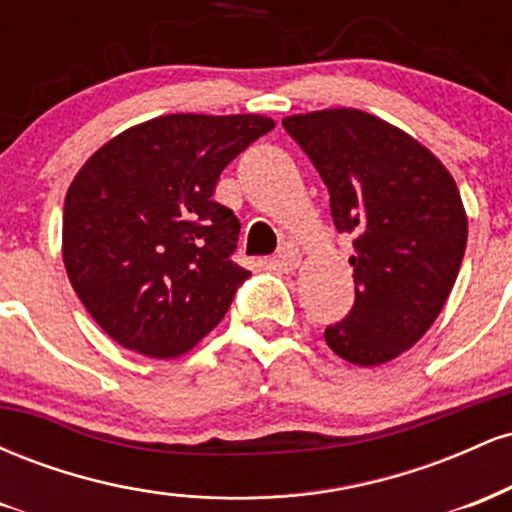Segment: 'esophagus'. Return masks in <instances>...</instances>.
Segmentation results:
<instances>
[{
    "label": "esophagus",
    "instance_id": "esophagus-1",
    "mask_svg": "<svg viewBox=\"0 0 512 512\" xmlns=\"http://www.w3.org/2000/svg\"><path fill=\"white\" fill-rule=\"evenodd\" d=\"M276 262H279L284 269H298L303 262V252L298 250L296 245L284 243L279 248V252H276Z\"/></svg>",
    "mask_w": 512,
    "mask_h": 512
}]
</instances>
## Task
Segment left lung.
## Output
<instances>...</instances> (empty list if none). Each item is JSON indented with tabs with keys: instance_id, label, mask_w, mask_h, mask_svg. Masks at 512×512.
Segmentation results:
<instances>
[{
	"instance_id": "8db88e82",
	"label": "left lung",
	"mask_w": 512,
	"mask_h": 512,
	"mask_svg": "<svg viewBox=\"0 0 512 512\" xmlns=\"http://www.w3.org/2000/svg\"><path fill=\"white\" fill-rule=\"evenodd\" d=\"M330 190L339 233L354 236L356 301L325 330L354 366H380L436 322L467 248V211L450 170L424 144L356 108L284 117Z\"/></svg>"
}]
</instances>
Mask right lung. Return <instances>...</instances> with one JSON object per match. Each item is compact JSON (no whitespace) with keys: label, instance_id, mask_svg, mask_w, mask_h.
<instances>
[{"label":"right lung","instance_id":"right-lung-1","mask_svg":"<svg viewBox=\"0 0 512 512\" xmlns=\"http://www.w3.org/2000/svg\"><path fill=\"white\" fill-rule=\"evenodd\" d=\"M267 115L173 113L105 142L64 197L62 260L98 327L149 358L187 354L250 272L231 262L240 223L214 202L221 170Z\"/></svg>","mask_w":512,"mask_h":512}]
</instances>
